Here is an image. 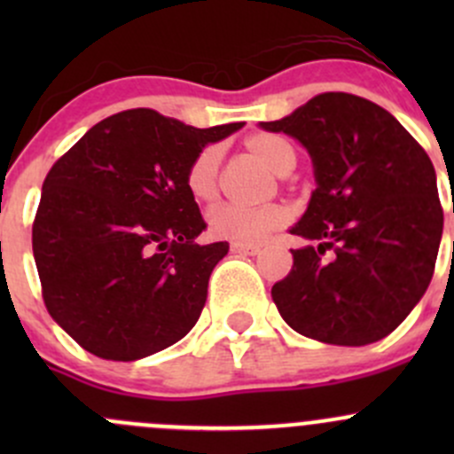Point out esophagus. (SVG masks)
<instances>
[{"instance_id": "obj_1", "label": "esophagus", "mask_w": 454, "mask_h": 454, "mask_svg": "<svg viewBox=\"0 0 454 454\" xmlns=\"http://www.w3.org/2000/svg\"><path fill=\"white\" fill-rule=\"evenodd\" d=\"M232 253H239V254H256L259 253V246H248V244H232L231 246Z\"/></svg>"}]
</instances>
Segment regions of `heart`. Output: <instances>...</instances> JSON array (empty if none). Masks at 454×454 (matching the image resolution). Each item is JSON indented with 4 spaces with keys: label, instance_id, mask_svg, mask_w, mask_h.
Returning a JSON list of instances; mask_svg holds the SVG:
<instances>
[{
    "label": "heart",
    "instance_id": "heart-1",
    "mask_svg": "<svg viewBox=\"0 0 454 454\" xmlns=\"http://www.w3.org/2000/svg\"><path fill=\"white\" fill-rule=\"evenodd\" d=\"M246 149L277 176H286L296 167V149L283 136L254 134L246 140ZM219 167H222V149L215 145L204 146L191 160L184 173V186L191 198L198 201H213L217 198ZM286 223L287 210L278 204L259 206V208L219 204L208 213L210 235L232 241V244L254 246Z\"/></svg>",
    "mask_w": 454,
    "mask_h": 454
}]
</instances>
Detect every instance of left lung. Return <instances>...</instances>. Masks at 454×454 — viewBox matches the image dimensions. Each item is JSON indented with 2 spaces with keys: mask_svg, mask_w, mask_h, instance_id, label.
I'll return each mask as SVG.
<instances>
[{
  "mask_svg": "<svg viewBox=\"0 0 454 454\" xmlns=\"http://www.w3.org/2000/svg\"><path fill=\"white\" fill-rule=\"evenodd\" d=\"M261 127L299 140L316 177L290 231L316 246L292 250L290 274L272 286L278 314L327 345L382 340L434 272L443 210L428 153L387 109L345 91L314 96Z\"/></svg>",
  "mask_w": 454,
  "mask_h": 454,
  "instance_id": "left-lung-1",
  "label": "left lung"
}]
</instances>
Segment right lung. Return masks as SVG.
<instances>
[{
  "mask_svg": "<svg viewBox=\"0 0 454 454\" xmlns=\"http://www.w3.org/2000/svg\"><path fill=\"white\" fill-rule=\"evenodd\" d=\"M244 122L198 129L155 109L105 118L54 162L32 223L50 316L90 354L140 360L198 323L226 241L184 186L191 160Z\"/></svg>",
  "mask_w": 454,
  "mask_h": 454,
  "instance_id": "add662e5",
  "label": "right lung"
}]
</instances>
